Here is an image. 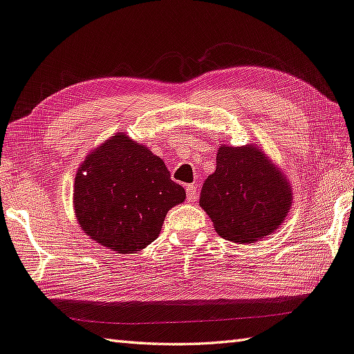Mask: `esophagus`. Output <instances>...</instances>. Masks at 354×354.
Returning a JSON list of instances; mask_svg holds the SVG:
<instances>
[{
	"mask_svg": "<svg viewBox=\"0 0 354 354\" xmlns=\"http://www.w3.org/2000/svg\"><path fill=\"white\" fill-rule=\"evenodd\" d=\"M185 194H187V201L189 203H196L198 201V190L194 184L185 185Z\"/></svg>",
	"mask_w": 354,
	"mask_h": 354,
	"instance_id": "34e87169",
	"label": "esophagus"
}]
</instances>
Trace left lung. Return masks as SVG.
Listing matches in <instances>:
<instances>
[{
	"label": "left lung",
	"instance_id": "1",
	"mask_svg": "<svg viewBox=\"0 0 354 354\" xmlns=\"http://www.w3.org/2000/svg\"><path fill=\"white\" fill-rule=\"evenodd\" d=\"M291 187L259 147H220L216 170L204 181L199 205L218 235L255 243L272 234L288 215Z\"/></svg>",
	"mask_w": 354,
	"mask_h": 354
}]
</instances>
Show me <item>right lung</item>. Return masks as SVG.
I'll use <instances>...</instances> for the list:
<instances>
[{
    "mask_svg": "<svg viewBox=\"0 0 354 354\" xmlns=\"http://www.w3.org/2000/svg\"><path fill=\"white\" fill-rule=\"evenodd\" d=\"M184 199L185 190L171 181L164 160L122 133L86 158L74 183L80 227L118 254L155 241L167 212Z\"/></svg>",
    "mask_w": 354,
    "mask_h": 354,
    "instance_id": "obj_1",
    "label": "right lung"
}]
</instances>
